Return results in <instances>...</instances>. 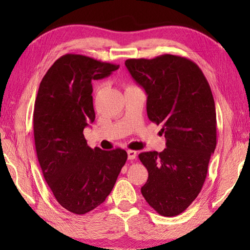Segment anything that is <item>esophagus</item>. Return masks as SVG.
I'll return each mask as SVG.
<instances>
[{
	"mask_svg": "<svg viewBox=\"0 0 250 250\" xmlns=\"http://www.w3.org/2000/svg\"><path fill=\"white\" fill-rule=\"evenodd\" d=\"M126 153H128V159L129 160H134L135 158H137V151L128 150V151H126Z\"/></svg>",
	"mask_w": 250,
	"mask_h": 250,
	"instance_id": "34e87169",
	"label": "esophagus"
}]
</instances>
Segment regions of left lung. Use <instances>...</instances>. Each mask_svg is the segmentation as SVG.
<instances>
[{
	"instance_id": "obj_1",
	"label": "left lung",
	"mask_w": 250,
	"mask_h": 250,
	"mask_svg": "<svg viewBox=\"0 0 250 250\" xmlns=\"http://www.w3.org/2000/svg\"><path fill=\"white\" fill-rule=\"evenodd\" d=\"M145 89L147 117L162 125L167 147L139 154L149 172L141 193L163 216H176L195 200L216 147V111L210 87L195 62L175 55L126 59Z\"/></svg>"
}]
</instances>
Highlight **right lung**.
<instances>
[{"mask_svg": "<svg viewBox=\"0 0 250 250\" xmlns=\"http://www.w3.org/2000/svg\"><path fill=\"white\" fill-rule=\"evenodd\" d=\"M119 65L83 55L58 58L42 79L34 107V139L45 181L64 208L83 215L112 191L128 154L87 145L83 129L95 121L92 80Z\"/></svg>", "mask_w": 250, "mask_h": 250, "instance_id": "right-lung-1", "label": "right lung"}]
</instances>
